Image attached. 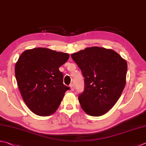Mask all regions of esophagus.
<instances>
[{
  "mask_svg": "<svg viewBox=\"0 0 146 146\" xmlns=\"http://www.w3.org/2000/svg\"><path fill=\"white\" fill-rule=\"evenodd\" d=\"M70 91H74V84L72 83L70 84Z\"/></svg>",
  "mask_w": 146,
  "mask_h": 146,
  "instance_id": "1",
  "label": "esophagus"
}]
</instances>
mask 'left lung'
<instances>
[{
  "mask_svg": "<svg viewBox=\"0 0 146 146\" xmlns=\"http://www.w3.org/2000/svg\"><path fill=\"white\" fill-rule=\"evenodd\" d=\"M71 56L85 78L84 90L78 97L81 108L92 116L105 114L124 90L126 61L112 49L97 46L86 48Z\"/></svg>",
  "mask_w": 146,
  "mask_h": 146,
  "instance_id": "8db88e82",
  "label": "left lung"
}]
</instances>
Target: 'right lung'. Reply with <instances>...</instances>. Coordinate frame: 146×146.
<instances>
[{
  "label": "right lung",
  "instance_id": "obj_1",
  "mask_svg": "<svg viewBox=\"0 0 146 146\" xmlns=\"http://www.w3.org/2000/svg\"><path fill=\"white\" fill-rule=\"evenodd\" d=\"M68 53L44 48L27 49L15 65V76L22 98L34 114L48 116L58 108L69 87L63 83L59 67Z\"/></svg>",
  "mask_w": 146,
  "mask_h": 146
}]
</instances>
